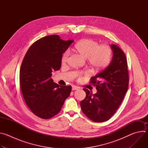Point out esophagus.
<instances>
[{
	"mask_svg": "<svg viewBox=\"0 0 148 148\" xmlns=\"http://www.w3.org/2000/svg\"><path fill=\"white\" fill-rule=\"evenodd\" d=\"M78 88L77 87H76V86H73V87H72V90H78Z\"/></svg>",
	"mask_w": 148,
	"mask_h": 148,
	"instance_id": "esophagus-1",
	"label": "esophagus"
}]
</instances>
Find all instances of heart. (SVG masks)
I'll return each mask as SVG.
<instances>
[{
  "mask_svg": "<svg viewBox=\"0 0 148 148\" xmlns=\"http://www.w3.org/2000/svg\"><path fill=\"white\" fill-rule=\"evenodd\" d=\"M73 51L86 58L88 64L95 70H101L107 67L111 62L112 50L107 45H98V42L92 39H83L74 45ZM70 51H66L61 59L62 64L69 60Z\"/></svg>",
  "mask_w": 148,
  "mask_h": 148,
  "instance_id": "heart-1",
  "label": "heart"
}]
</instances>
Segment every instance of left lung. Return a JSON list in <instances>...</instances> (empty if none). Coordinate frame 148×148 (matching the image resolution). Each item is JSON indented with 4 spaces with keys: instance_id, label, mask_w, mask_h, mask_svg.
I'll use <instances>...</instances> for the list:
<instances>
[{
    "instance_id": "8db88e82",
    "label": "left lung",
    "mask_w": 148,
    "mask_h": 148,
    "mask_svg": "<svg viewBox=\"0 0 148 148\" xmlns=\"http://www.w3.org/2000/svg\"><path fill=\"white\" fill-rule=\"evenodd\" d=\"M113 52L109 66L91 77L97 92L92 94L84 88L86 97L80 102L81 110L90 119L96 122L109 120L115 113L128 90L129 77L127 61L123 51L111 45Z\"/></svg>"
}]
</instances>
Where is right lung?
I'll list each match as a JSON object with an SVG mask.
<instances>
[{
    "label": "right lung",
    "instance_id": "add662e5",
    "mask_svg": "<svg viewBox=\"0 0 148 148\" xmlns=\"http://www.w3.org/2000/svg\"><path fill=\"white\" fill-rule=\"evenodd\" d=\"M73 40H62L58 35L41 38L30 46L21 65L20 87L32 112L42 119H49L61 110L69 97L71 86H60L51 78L60 69L62 54Z\"/></svg>",
    "mask_w": 148,
    "mask_h": 148
}]
</instances>
